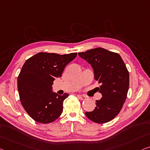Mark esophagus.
<instances>
[{"label": "esophagus", "mask_w": 150, "mask_h": 150, "mask_svg": "<svg viewBox=\"0 0 150 150\" xmlns=\"http://www.w3.org/2000/svg\"><path fill=\"white\" fill-rule=\"evenodd\" d=\"M77 97L81 100H86L87 98V96H86L84 95H77Z\"/></svg>", "instance_id": "obj_1"}]
</instances>
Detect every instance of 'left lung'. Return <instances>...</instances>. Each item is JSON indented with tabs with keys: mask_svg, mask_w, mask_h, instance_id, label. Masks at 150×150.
Returning <instances> with one entry per match:
<instances>
[{
	"mask_svg": "<svg viewBox=\"0 0 150 150\" xmlns=\"http://www.w3.org/2000/svg\"><path fill=\"white\" fill-rule=\"evenodd\" d=\"M78 54L93 69L94 79L101 83L99 92L102 97L96 100V107L86 115L91 121L105 123L120 112L127 98L129 75L125 62L117 53L102 48L91 49Z\"/></svg>",
	"mask_w": 150,
	"mask_h": 150,
	"instance_id": "left-lung-1",
	"label": "left lung"
}]
</instances>
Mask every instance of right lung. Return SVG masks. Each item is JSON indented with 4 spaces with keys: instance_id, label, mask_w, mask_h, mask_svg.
I'll use <instances>...</instances> for the list:
<instances>
[{
    "instance_id": "add662e5",
    "label": "right lung",
    "mask_w": 150,
    "mask_h": 150,
    "mask_svg": "<svg viewBox=\"0 0 150 150\" xmlns=\"http://www.w3.org/2000/svg\"><path fill=\"white\" fill-rule=\"evenodd\" d=\"M77 53L60 55L39 52L25 62L17 79V88L22 106L29 115L40 123L57 120L63 110V102L69 96L52 91L53 81L61 77L64 67Z\"/></svg>"
}]
</instances>
